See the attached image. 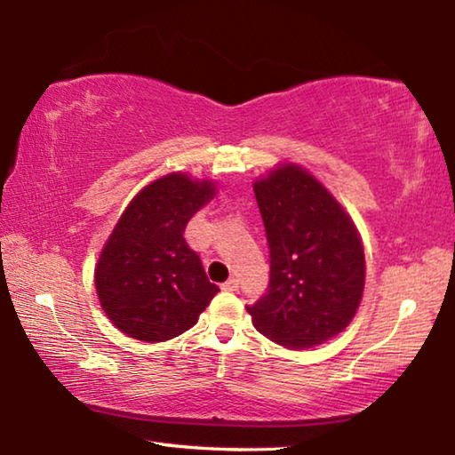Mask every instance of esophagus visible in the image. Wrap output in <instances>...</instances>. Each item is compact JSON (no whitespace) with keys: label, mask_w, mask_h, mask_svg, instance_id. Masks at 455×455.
<instances>
[{"label":"esophagus","mask_w":455,"mask_h":455,"mask_svg":"<svg viewBox=\"0 0 455 455\" xmlns=\"http://www.w3.org/2000/svg\"><path fill=\"white\" fill-rule=\"evenodd\" d=\"M227 291H238V279L236 276H230V279L225 283Z\"/></svg>","instance_id":"34e87169"}]
</instances>
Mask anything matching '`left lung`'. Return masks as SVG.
I'll return each mask as SVG.
<instances>
[{
    "label": "left lung",
    "mask_w": 455,
    "mask_h": 455,
    "mask_svg": "<svg viewBox=\"0 0 455 455\" xmlns=\"http://www.w3.org/2000/svg\"><path fill=\"white\" fill-rule=\"evenodd\" d=\"M271 251L268 289L246 307L252 325L287 349L325 343L355 317L365 255L355 225L301 166L283 164L255 182Z\"/></svg>",
    "instance_id": "1"
}]
</instances>
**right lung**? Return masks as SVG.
I'll list each match as a JSON object with an SVG mask.
<instances>
[{"mask_svg":"<svg viewBox=\"0 0 455 455\" xmlns=\"http://www.w3.org/2000/svg\"><path fill=\"white\" fill-rule=\"evenodd\" d=\"M212 196L211 180L172 172L144 187L122 212L94 279L100 305L122 333L146 343L179 337L219 292L184 238Z\"/></svg>","mask_w":455,"mask_h":455,"instance_id":"right-lung-1","label":"right lung"}]
</instances>
